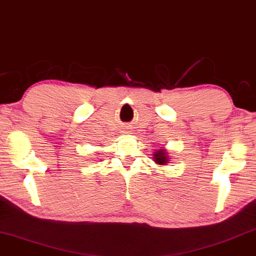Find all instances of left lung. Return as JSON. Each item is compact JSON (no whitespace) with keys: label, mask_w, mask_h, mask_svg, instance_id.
Here are the masks:
<instances>
[{"label":"left lung","mask_w":256,"mask_h":256,"mask_svg":"<svg viewBox=\"0 0 256 256\" xmlns=\"http://www.w3.org/2000/svg\"><path fill=\"white\" fill-rule=\"evenodd\" d=\"M154 162H157L159 165H165L168 162V156H166L165 150H158L157 152H154Z\"/></svg>","instance_id":"8db88e82"}]
</instances>
